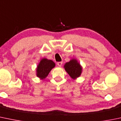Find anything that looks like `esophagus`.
I'll use <instances>...</instances> for the list:
<instances>
[{
    "mask_svg": "<svg viewBox=\"0 0 121 121\" xmlns=\"http://www.w3.org/2000/svg\"><path fill=\"white\" fill-rule=\"evenodd\" d=\"M57 65L59 66V67H61V65H63V62L62 61H60V62H58V63H57Z\"/></svg>",
    "mask_w": 121,
    "mask_h": 121,
    "instance_id": "esophagus-1",
    "label": "esophagus"
}]
</instances>
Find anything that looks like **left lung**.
<instances>
[{
	"mask_svg": "<svg viewBox=\"0 0 121 121\" xmlns=\"http://www.w3.org/2000/svg\"><path fill=\"white\" fill-rule=\"evenodd\" d=\"M64 67L66 72L73 79H75L79 77L82 73V67L75 58L71 60L68 63H66Z\"/></svg>",
	"mask_w": 121,
	"mask_h": 121,
	"instance_id": "1",
	"label": "left lung"
}]
</instances>
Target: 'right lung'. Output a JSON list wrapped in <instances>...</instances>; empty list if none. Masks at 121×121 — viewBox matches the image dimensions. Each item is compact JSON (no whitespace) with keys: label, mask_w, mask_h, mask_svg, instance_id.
Segmentation results:
<instances>
[{"label":"right lung","mask_w":121,"mask_h":121,"mask_svg":"<svg viewBox=\"0 0 121 121\" xmlns=\"http://www.w3.org/2000/svg\"><path fill=\"white\" fill-rule=\"evenodd\" d=\"M55 63L50 60L43 58L40 60L36 68V76L41 79L48 77L50 71L55 67Z\"/></svg>","instance_id":"right-lung-1"}]
</instances>
